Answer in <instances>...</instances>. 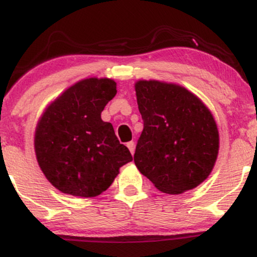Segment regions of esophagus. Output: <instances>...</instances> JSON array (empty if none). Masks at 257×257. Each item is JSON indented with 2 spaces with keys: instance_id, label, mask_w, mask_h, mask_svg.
<instances>
[{
  "instance_id": "34e87169",
  "label": "esophagus",
  "mask_w": 257,
  "mask_h": 257,
  "mask_svg": "<svg viewBox=\"0 0 257 257\" xmlns=\"http://www.w3.org/2000/svg\"><path fill=\"white\" fill-rule=\"evenodd\" d=\"M126 147H128L129 151H131L132 155H134V151H135V144L133 143V141H131V143L126 144Z\"/></svg>"
}]
</instances>
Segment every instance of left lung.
<instances>
[{
    "instance_id": "obj_1",
    "label": "left lung",
    "mask_w": 257,
    "mask_h": 257,
    "mask_svg": "<svg viewBox=\"0 0 257 257\" xmlns=\"http://www.w3.org/2000/svg\"><path fill=\"white\" fill-rule=\"evenodd\" d=\"M144 119L134 162L139 172L168 194L192 190L210 175L220 138L213 113L182 85L157 79L135 83Z\"/></svg>"
}]
</instances>
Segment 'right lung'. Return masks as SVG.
I'll list each match as a JSON object with an SVG mask.
<instances>
[{
	"label": "right lung",
	"mask_w": 257,
	"mask_h": 257,
	"mask_svg": "<svg viewBox=\"0 0 257 257\" xmlns=\"http://www.w3.org/2000/svg\"><path fill=\"white\" fill-rule=\"evenodd\" d=\"M116 82L90 77L64 90L46 107L35 131V153L57 190L91 198L110 187L119 168L133 161L101 112L116 95Z\"/></svg>",
	"instance_id": "right-lung-1"
}]
</instances>
